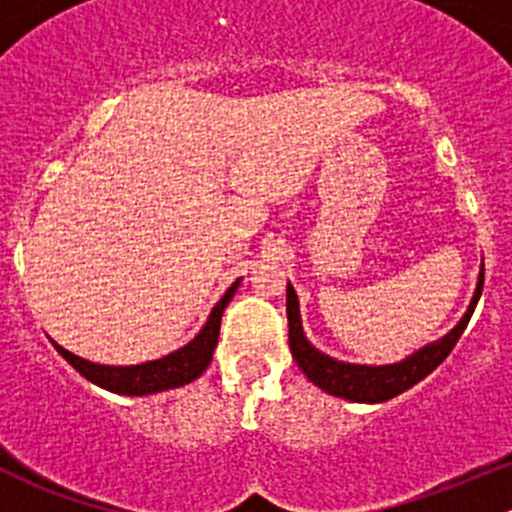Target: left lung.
<instances>
[{
  "label": "left lung",
  "mask_w": 512,
  "mask_h": 512,
  "mask_svg": "<svg viewBox=\"0 0 512 512\" xmlns=\"http://www.w3.org/2000/svg\"><path fill=\"white\" fill-rule=\"evenodd\" d=\"M480 292H483V267L478 272V285L473 292L471 304H468L466 314L461 322L443 334L436 342L426 344L418 352L409 354L406 359L396 361V364H349V361H339L334 356L319 352L312 342L307 339L302 329V317H299V299L292 285H287V322H289V349H292L294 361L299 369L304 371L314 386H319L327 394L337 396V399L356 401V404H381L394 396L404 394L406 389L426 379L448 354L456 347L461 339L463 329L471 322V314L476 309Z\"/></svg>",
  "instance_id": "left-lung-1"
}]
</instances>
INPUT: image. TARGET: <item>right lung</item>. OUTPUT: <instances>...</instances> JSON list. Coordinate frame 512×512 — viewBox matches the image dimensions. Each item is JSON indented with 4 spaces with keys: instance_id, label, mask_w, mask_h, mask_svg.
Segmentation results:
<instances>
[{
    "instance_id": "right-lung-1",
    "label": "right lung",
    "mask_w": 512,
    "mask_h": 512,
    "mask_svg": "<svg viewBox=\"0 0 512 512\" xmlns=\"http://www.w3.org/2000/svg\"><path fill=\"white\" fill-rule=\"evenodd\" d=\"M240 280L232 282L227 287V292L220 297V302L215 304L213 312H210L208 322L203 324L198 334L190 339L185 347L175 349L168 356H160V359L143 361V364H131V366H108V364H94L89 359H81V356L71 354L69 349H64L61 344H54V349L79 371L84 379H89L91 384L101 386V389L111 391V394L121 396H148V394H160V391L178 389V386L190 384V381L198 379L208 364L213 361V352L218 347L220 337V319H223L225 307L230 304V299L235 297Z\"/></svg>"
}]
</instances>
